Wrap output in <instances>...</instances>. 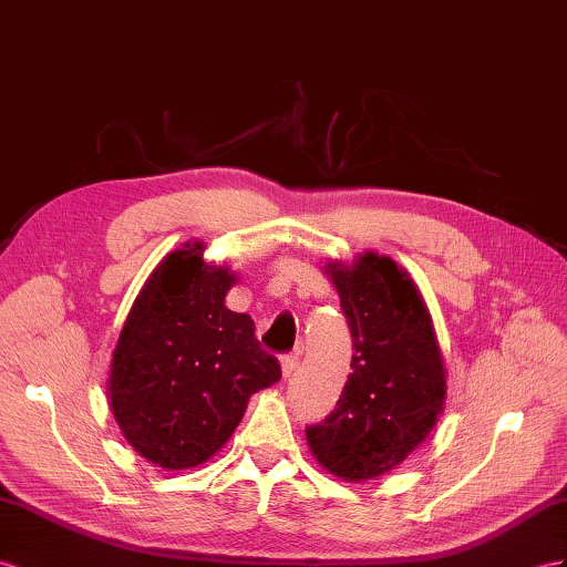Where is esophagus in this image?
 <instances>
[{"label": "esophagus", "instance_id": "obj_1", "mask_svg": "<svg viewBox=\"0 0 567 567\" xmlns=\"http://www.w3.org/2000/svg\"><path fill=\"white\" fill-rule=\"evenodd\" d=\"M280 364H282V375H285V379H289V375H292L299 367V357L297 354H285L280 359Z\"/></svg>", "mask_w": 567, "mask_h": 567}]
</instances>
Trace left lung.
<instances>
[{
    "label": "left lung",
    "mask_w": 567,
    "mask_h": 567,
    "mask_svg": "<svg viewBox=\"0 0 567 567\" xmlns=\"http://www.w3.org/2000/svg\"><path fill=\"white\" fill-rule=\"evenodd\" d=\"M328 272L352 336V373L307 441L328 472L367 482L408 460L439 422L445 369L424 299L395 260L367 251Z\"/></svg>",
    "instance_id": "8db88e82"
}]
</instances>
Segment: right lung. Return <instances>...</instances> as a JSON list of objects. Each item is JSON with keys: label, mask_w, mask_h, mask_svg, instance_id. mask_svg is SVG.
<instances>
[{"label": "right lung", "mask_w": 567, "mask_h": 567, "mask_svg": "<svg viewBox=\"0 0 567 567\" xmlns=\"http://www.w3.org/2000/svg\"><path fill=\"white\" fill-rule=\"evenodd\" d=\"M200 251L186 244L153 270L112 354V414L136 453L165 470L213 457L249 398L282 375L251 316L225 307L235 275Z\"/></svg>", "instance_id": "1"}]
</instances>
